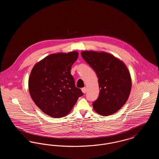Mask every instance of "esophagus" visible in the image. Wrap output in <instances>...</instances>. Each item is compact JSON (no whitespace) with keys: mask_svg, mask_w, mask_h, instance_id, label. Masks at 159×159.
Here are the masks:
<instances>
[{"mask_svg":"<svg viewBox=\"0 0 159 159\" xmlns=\"http://www.w3.org/2000/svg\"><path fill=\"white\" fill-rule=\"evenodd\" d=\"M86 91H87V89H86V87H84L83 88H82V91L83 92V93H85L86 92Z\"/></svg>","mask_w":159,"mask_h":159,"instance_id":"34e87169","label":"esophagus"}]
</instances>
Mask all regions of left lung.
<instances>
[{"label":"left lung","mask_w":159,"mask_h":159,"mask_svg":"<svg viewBox=\"0 0 159 159\" xmlns=\"http://www.w3.org/2000/svg\"><path fill=\"white\" fill-rule=\"evenodd\" d=\"M81 55L98 78L99 93L93 102L94 110L102 116L117 112L126 102L131 90V79L124 63L106 52L83 51Z\"/></svg>","instance_id":"obj_1"}]
</instances>
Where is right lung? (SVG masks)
Segmentation results:
<instances>
[{
  "label": "right lung",
  "instance_id": "obj_1",
  "mask_svg": "<svg viewBox=\"0 0 159 159\" xmlns=\"http://www.w3.org/2000/svg\"><path fill=\"white\" fill-rule=\"evenodd\" d=\"M78 52L53 53L37 63L29 80L31 97L36 105L54 118L65 116L83 95L76 88L71 68Z\"/></svg>",
  "mask_w": 159,
  "mask_h": 159
}]
</instances>
